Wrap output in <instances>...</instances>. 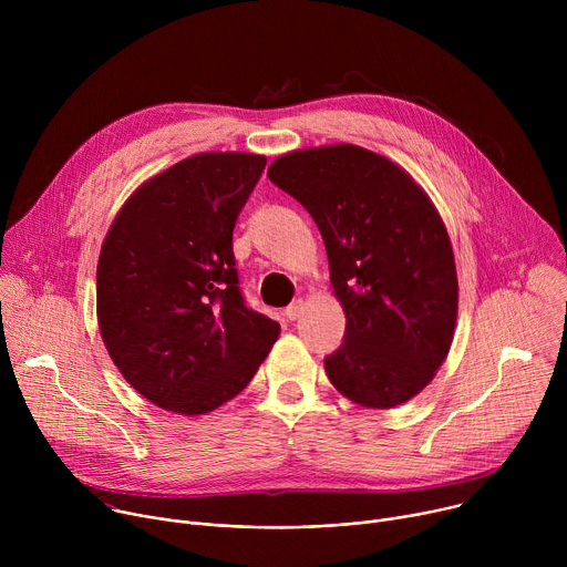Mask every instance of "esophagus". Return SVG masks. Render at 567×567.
I'll list each match as a JSON object with an SVG mask.
<instances>
[{
	"label": "esophagus",
	"instance_id": "34e87169",
	"mask_svg": "<svg viewBox=\"0 0 567 567\" xmlns=\"http://www.w3.org/2000/svg\"><path fill=\"white\" fill-rule=\"evenodd\" d=\"M302 311H305V302H302V300H293V302L285 309V316H287V320H296V318H300Z\"/></svg>",
	"mask_w": 567,
	"mask_h": 567
}]
</instances>
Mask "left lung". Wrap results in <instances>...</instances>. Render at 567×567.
<instances>
[{"label":"left lung","instance_id":"obj_1","mask_svg":"<svg viewBox=\"0 0 567 567\" xmlns=\"http://www.w3.org/2000/svg\"><path fill=\"white\" fill-rule=\"evenodd\" d=\"M267 177L326 241L346 311L328 379L363 409L406 403L444 363L457 320L455 258L435 204L394 161L352 143L280 154Z\"/></svg>","mask_w":567,"mask_h":567}]
</instances>
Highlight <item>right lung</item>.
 <instances>
[{"label":"right lung","mask_w":567,"mask_h":567,"mask_svg":"<svg viewBox=\"0 0 567 567\" xmlns=\"http://www.w3.org/2000/svg\"><path fill=\"white\" fill-rule=\"evenodd\" d=\"M267 156L199 152L143 182L99 256L96 316L125 381L154 406L206 415L249 385L276 320L237 287L233 228Z\"/></svg>","instance_id":"1"}]
</instances>
